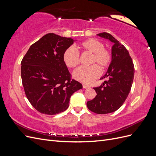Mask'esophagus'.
I'll use <instances>...</instances> for the list:
<instances>
[{"label": "esophagus", "instance_id": "34e87169", "mask_svg": "<svg viewBox=\"0 0 156 156\" xmlns=\"http://www.w3.org/2000/svg\"><path fill=\"white\" fill-rule=\"evenodd\" d=\"M90 87L89 86H88V85H87V84H83V88H89Z\"/></svg>", "mask_w": 156, "mask_h": 156}]
</instances>
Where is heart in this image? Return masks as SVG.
Returning a JSON list of instances; mask_svg holds the SVG:
<instances>
[{
  "label": "heart",
  "instance_id": "heart-1",
  "mask_svg": "<svg viewBox=\"0 0 156 156\" xmlns=\"http://www.w3.org/2000/svg\"><path fill=\"white\" fill-rule=\"evenodd\" d=\"M78 47L84 52L91 53L90 64L88 67H80L73 72V77L84 84L92 83L101 75V70H105L112 61L111 52L104 48L101 41L95 38H90L84 41L78 45ZM63 61L67 67L76 68L79 64L80 58L78 52L72 47H69L64 51Z\"/></svg>",
  "mask_w": 156,
  "mask_h": 156
}]
</instances>
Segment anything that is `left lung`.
<instances>
[{"label": "left lung", "instance_id": "1", "mask_svg": "<svg viewBox=\"0 0 156 156\" xmlns=\"http://www.w3.org/2000/svg\"><path fill=\"white\" fill-rule=\"evenodd\" d=\"M98 36L110 40L112 47V61L104 76L107 78L101 86L94 88L97 95L87 101L89 110L96 114H107L116 111L123 105L131 90L135 68L128 51L111 34L102 32Z\"/></svg>", "mask_w": 156, "mask_h": 156}]
</instances>
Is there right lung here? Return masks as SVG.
Masks as SVG:
<instances>
[{
  "label": "right lung",
  "mask_w": 156,
  "mask_h": 156,
  "mask_svg": "<svg viewBox=\"0 0 156 156\" xmlns=\"http://www.w3.org/2000/svg\"><path fill=\"white\" fill-rule=\"evenodd\" d=\"M75 40L49 33L33 44L21 61V79L26 96L42 114L66 111L71 96L83 85L72 79L63 61L64 51Z\"/></svg>",
  "instance_id": "1"
}]
</instances>
